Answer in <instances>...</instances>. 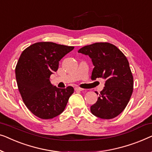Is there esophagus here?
Wrapping results in <instances>:
<instances>
[{"mask_svg":"<svg viewBox=\"0 0 152 152\" xmlns=\"http://www.w3.org/2000/svg\"><path fill=\"white\" fill-rule=\"evenodd\" d=\"M83 90H84V89H82V88H80V87H75V91H83Z\"/></svg>","mask_w":152,"mask_h":152,"instance_id":"1","label":"esophagus"}]
</instances>
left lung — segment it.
I'll return each mask as SVG.
<instances>
[{
  "label": "left lung",
  "mask_w": 152,
  "mask_h": 152,
  "mask_svg": "<svg viewBox=\"0 0 152 152\" xmlns=\"http://www.w3.org/2000/svg\"><path fill=\"white\" fill-rule=\"evenodd\" d=\"M88 55L94 65L91 80L105 79L104 89L91 112L102 119H112L125 110L133 92L134 78L128 60L116 46L109 42H96L78 50Z\"/></svg>",
  "instance_id": "1"
}]
</instances>
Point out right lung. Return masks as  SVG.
<instances>
[{"instance_id":"1","label":"right lung","mask_w":152,"mask_h":152,"mask_svg":"<svg viewBox=\"0 0 152 152\" xmlns=\"http://www.w3.org/2000/svg\"><path fill=\"white\" fill-rule=\"evenodd\" d=\"M74 47L52 42H36L23 51L15 69L18 88L27 109L41 119H51L65 110L74 89L53 86L50 76L62 58Z\"/></svg>"}]
</instances>
